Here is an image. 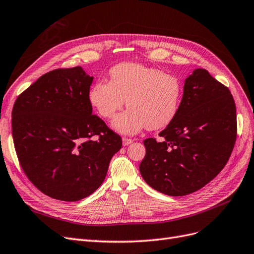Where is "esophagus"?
<instances>
[{
	"label": "esophagus",
	"mask_w": 254,
	"mask_h": 254,
	"mask_svg": "<svg viewBox=\"0 0 254 254\" xmlns=\"http://www.w3.org/2000/svg\"><path fill=\"white\" fill-rule=\"evenodd\" d=\"M132 142H133V139L126 138V137L122 138V143H124V145H128V144H130Z\"/></svg>",
	"instance_id": "esophagus-1"
}]
</instances>
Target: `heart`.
I'll return each mask as SVG.
<instances>
[{
	"label": "heart",
	"mask_w": 254,
	"mask_h": 254,
	"mask_svg": "<svg viewBox=\"0 0 254 254\" xmlns=\"http://www.w3.org/2000/svg\"><path fill=\"white\" fill-rule=\"evenodd\" d=\"M111 82L98 80L89 89L88 99L99 115L111 120L124 108L128 109L113 122V127L126 135L146 127L160 129L176 117L184 87L176 76L159 68L137 63H121L111 71Z\"/></svg>",
	"instance_id": "b5f03b06"
}]
</instances>
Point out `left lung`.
Returning a JSON list of instances; mask_svg holds the SVG:
<instances>
[{
    "mask_svg": "<svg viewBox=\"0 0 254 254\" xmlns=\"http://www.w3.org/2000/svg\"><path fill=\"white\" fill-rule=\"evenodd\" d=\"M236 108L229 88L202 68L184 85L176 117L159 133L161 140L143 141L139 166L153 189L184 196L201 189L224 169L236 140Z\"/></svg>",
    "mask_w": 254,
    "mask_h": 254,
    "instance_id": "8db88e82",
    "label": "left lung"
}]
</instances>
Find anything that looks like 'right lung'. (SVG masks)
Wrapping results in <instances>:
<instances>
[{
	"mask_svg": "<svg viewBox=\"0 0 254 254\" xmlns=\"http://www.w3.org/2000/svg\"><path fill=\"white\" fill-rule=\"evenodd\" d=\"M93 79L81 66L54 69L13 104L12 138L21 168L55 199L77 201L94 193L122 146L121 137L93 115Z\"/></svg>",
	"mask_w": 254,
	"mask_h": 254,
	"instance_id": "obj_1",
	"label": "right lung"
}]
</instances>
